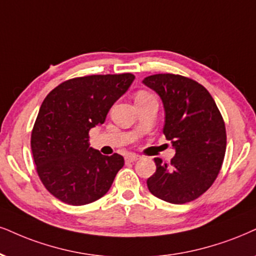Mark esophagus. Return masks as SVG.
Instances as JSON below:
<instances>
[{
  "mask_svg": "<svg viewBox=\"0 0 256 256\" xmlns=\"http://www.w3.org/2000/svg\"><path fill=\"white\" fill-rule=\"evenodd\" d=\"M138 159H140V156H138V154H134V153L128 154V156L124 158L126 162H138Z\"/></svg>",
  "mask_w": 256,
  "mask_h": 256,
  "instance_id": "1",
  "label": "esophagus"
}]
</instances>
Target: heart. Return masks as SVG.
<instances>
[{
    "instance_id": "b5f03b06",
    "label": "heart",
    "mask_w": 256,
    "mask_h": 256,
    "mask_svg": "<svg viewBox=\"0 0 256 256\" xmlns=\"http://www.w3.org/2000/svg\"><path fill=\"white\" fill-rule=\"evenodd\" d=\"M146 96H150V94L144 92V91H140V92H138L136 94V97H146ZM136 97H135V98H136Z\"/></svg>"
}]
</instances>
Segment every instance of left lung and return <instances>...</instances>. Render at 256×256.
<instances>
[{
	"mask_svg": "<svg viewBox=\"0 0 256 256\" xmlns=\"http://www.w3.org/2000/svg\"><path fill=\"white\" fill-rule=\"evenodd\" d=\"M142 83L162 100V132L176 150L170 164L154 159L156 171L147 179L148 190L168 203H188L218 176L226 147L224 121L209 91L191 78L159 74Z\"/></svg>",
	"mask_w": 256,
	"mask_h": 256,
	"instance_id": "obj_1",
	"label": "left lung"
}]
</instances>
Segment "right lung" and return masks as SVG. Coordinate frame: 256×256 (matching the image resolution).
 <instances>
[{
	"label": "right lung",
	"mask_w": 256,
	"mask_h": 256,
	"mask_svg": "<svg viewBox=\"0 0 256 256\" xmlns=\"http://www.w3.org/2000/svg\"><path fill=\"white\" fill-rule=\"evenodd\" d=\"M135 80L132 74H92L62 82L41 104L30 136L36 172L50 194L85 205L109 191L124 165L90 147L91 128L103 124L112 104Z\"/></svg>",
	"instance_id": "right-lung-1"
}]
</instances>
